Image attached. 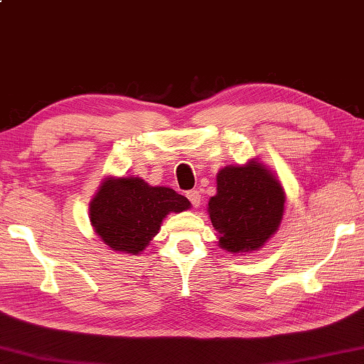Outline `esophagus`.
Returning a JSON list of instances; mask_svg holds the SVG:
<instances>
[{
    "label": "esophagus",
    "mask_w": 364,
    "mask_h": 364,
    "mask_svg": "<svg viewBox=\"0 0 364 364\" xmlns=\"http://www.w3.org/2000/svg\"><path fill=\"white\" fill-rule=\"evenodd\" d=\"M187 198H188V200L191 202V205L194 208H198L200 205V194H199L198 190H190L187 193Z\"/></svg>",
    "instance_id": "obj_1"
}]
</instances>
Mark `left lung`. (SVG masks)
Listing matches in <instances>:
<instances>
[{"instance_id":"obj_1","label":"left lung","mask_w":364,"mask_h":364,"mask_svg":"<svg viewBox=\"0 0 364 364\" xmlns=\"http://www.w3.org/2000/svg\"><path fill=\"white\" fill-rule=\"evenodd\" d=\"M284 200L281 183L261 164L225 166L208 202L219 245L232 253L258 250L278 230Z\"/></svg>"}]
</instances>
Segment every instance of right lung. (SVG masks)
Segmentation results:
<instances>
[{
  "label": "right lung",
  "instance_id": "right-lung-1",
  "mask_svg": "<svg viewBox=\"0 0 364 364\" xmlns=\"http://www.w3.org/2000/svg\"><path fill=\"white\" fill-rule=\"evenodd\" d=\"M95 233L112 250L137 255L157 235L168 213L190 208L171 188L149 187L140 177L106 179L90 205Z\"/></svg>",
  "mask_w": 364,
  "mask_h": 364
}]
</instances>
